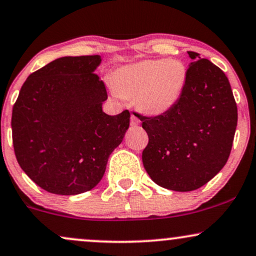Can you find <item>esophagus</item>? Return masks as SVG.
<instances>
[{"label":"esophagus","mask_w":256,"mask_h":256,"mask_svg":"<svg viewBox=\"0 0 256 256\" xmlns=\"http://www.w3.org/2000/svg\"><path fill=\"white\" fill-rule=\"evenodd\" d=\"M130 124H131V126H138L140 124V118H138V116L136 114V113H132L131 114V122H130Z\"/></svg>","instance_id":"obj_1"}]
</instances>
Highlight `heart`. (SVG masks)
Wrapping results in <instances>:
<instances>
[{"mask_svg":"<svg viewBox=\"0 0 256 256\" xmlns=\"http://www.w3.org/2000/svg\"><path fill=\"white\" fill-rule=\"evenodd\" d=\"M186 78V66L178 60H144L119 68L112 86L119 96L134 98L140 110L158 116L178 104Z\"/></svg>","mask_w":256,"mask_h":256,"instance_id":"heart-1","label":"heart"}]
</instances>
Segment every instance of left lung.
Returning a JSON list of instances; mask_svg holds the SVG:
<instances>
[{
	"label": "left lung",
	"mask_w": 256,
	"mask_h": 256,
	"mask_svg": "<svg viewBox=\"0 0 256 256\" xmlns=\"http://www.w3.org/2000/svg\"><path fill=\"white\" fill-rule=\"evenodd\" d=\"M184 93L161 116H140L149 143L142 154L152 180L163 188L190 192L208 184L226 166L237 126L229 80L208 60L188 51Z\"/></svg>",
	"instance_id": "1"
}]
</instances>
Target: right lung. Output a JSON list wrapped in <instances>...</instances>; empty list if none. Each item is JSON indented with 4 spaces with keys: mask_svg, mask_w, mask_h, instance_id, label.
<instances>
[{
    "mask_svg": "<svg viewBox=\"0 0 256 256\" xmlns=\"http://www.w3.org/2000/svg\"><path fill=\"white\" fill-rule=\"evenodd\" d=\"M101 56L62 57L30 74L13 107L12 131L20 167L39 187L75 196L102 178L130 112L102 110L107 92L94 72Z\"/></svg>",
    "mask_w": 256,
    "mask_h": 256,
    "instance_id": "add662e5",
    "label": "right lung"
}]
</instances>
